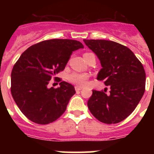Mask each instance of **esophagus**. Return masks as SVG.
<instances>
[{"mask_svg":"<svg viewBox=\"0 0 154 154\" xmlns=\"http://www.w3.org/2000/svg\"><path fill=\"white\" fill-rule=\"evenodd\" d=\"M82 89V87H80V86H75V90L77 91H80V90Z\"/></svg>","mask_w":154,"mask_h":154,"instance_id":"esophagus-1","label":"esophagus"}]
</instances>
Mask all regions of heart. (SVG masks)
Returning <instances> with one entry per match:
<instances>
[{
	"instance_id": "heart-1",
	"label": "heart",
	"mask_w": 154,
	"mask_h": 154,
	"mask_svg": "<svg viewBox=\"0 0 154 154\" xmlns=\"http://www.w3.org/2000/svg\"><path fill=\"white\" fill-rule=\"evenodd\" d=\"M87 78H88V75L86 74L77 72H73L68 76V81L79 86H84L86 84Z\"/></svg>"
}]
</instances>
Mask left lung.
Returning <instances> with one entry per match:
<instances>
[{"instance_id": "obj_1", "label": "left lung", "mask_w": 154, "mask_h": 154, "mask_svg": "<svg viewBox=\"0 0 154 154\" xmlns=\"http://www.w3.org/2000/svg\"><path fill=\"white\" fill-rule=\"evenodd\" d=\"M100 60L97 79L110 87L109 94L92 91L88 100L91 114L103 123L125 120L137 106L144 93L146 75L141 62L126 46L112 41L83 39Z\"/></svg>"}]
</instances>
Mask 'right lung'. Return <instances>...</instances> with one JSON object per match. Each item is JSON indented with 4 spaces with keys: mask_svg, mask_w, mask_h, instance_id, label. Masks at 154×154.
Segmentation results:
<instances>
[{
    "mask_svg": "<svg viewBox=\"0 0 154 154\" xmlns=\"http://www.w3.org/2000/svg\"><path fill=\"white\" fill-rule=\"evenodd\" d=\"M77 40L50 39L27 48L11 73V93L23 114L39 125L57 120L66 111L74 87L62 81L48 88L53 77L65 69L73 51L83 48Z\"/></svg>",
    "mask_w": 154,
    "mask_h": 154,
    "instance_id": "add662e5",
    "label": "right lung"
}]
</instances>
